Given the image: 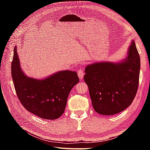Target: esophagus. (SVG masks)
I'll use <instances>...</instances> for the list:
<instances>
[{
    "instance_id": "obj_1",
    "label": "esophagus",
    "mask_w": 150,
    "mask_h": 150,
    "mask_svg": "<svg viewBox=\"0 0 150 150\" xmlns=\"http://www.w3.org/2000/svg\"><path fill=\"white\" fill-rule=\"evenodd\" d=\"M77 73H78V75H79V78H80L81 79H83L84 75V73L83 71H82V69H79V71H78V72H77Z\"/></svg>"
}]
</instances>
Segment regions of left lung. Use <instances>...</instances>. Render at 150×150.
Listing matches in <instances>:
<instances>
[{"label":"left lung","instance_id":"1","mask_svg":"<svg viewBox=\"0 0 150 150\" xmlns=\"http://www.w3.org/2000/svg\"><path fill=\"white\" fill-rule=\"evenodd\" d=\"M140 68L141 59L134 41L124 62L86 66L84 78L94 110L101 115H112L129 107L139 88Z\"/></svg>","mask_w":150,"mask_h":150}]
</instances>
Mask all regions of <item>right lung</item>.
<instances>
[{
  "label": "right lung",
  "mask_w": 150,
  "mask_h": 150,
  "mask_svg": "<svg viewBox=\"0 0 150 150\" xmlns=\"http://www.w3.org/2000/svg\"><path fill=\"white\" fill-rule=\"evenodd\" d=\"M11 66L15 90L22 106L44 119L53 120L62 115L70 91L79 82L77 73L61 71L40 81L28 77L21 69L17 47Z\"/></svg>",
  "instance_id": "add662e5"
}]
</instances>
